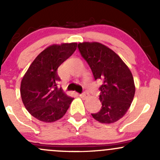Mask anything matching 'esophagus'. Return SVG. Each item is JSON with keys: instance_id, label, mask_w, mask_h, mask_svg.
Listing matches in <instances>:
<instances>
[{"instance_id": "1", "label": "esophagus", "mask_w": 160, "mask_h": 160, "mask_svg": "<svg viewBox=\"0 0 160 160\" xmlns=\"http://www.w3.org/2000/svg\"><path fill=\"white\" fill-rule=\"evenodd\" d=\"M80 97L81 98H83V99H85V98H88V97H89V93H88V92H83V93H80Z\"/></svg>"}]
</instances>
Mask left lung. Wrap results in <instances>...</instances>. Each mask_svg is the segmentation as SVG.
<instances>
[{"instance_id":"left-lung-1","label":"left lung","mask_w":160,"mask_h":160,"mask_svg":"<svg viewBox=\"0 0 160 160\" xmlns=\"http://www.w3.org/2000/svg\"><path fill=\"white\" fill-rule=\"evenodd\" d=\"M78 49L95 80L102 83L99 88L102 106L100 111L91 115L101 123L117 122L128 110L135 96V87L129 68L118 55L101 43L85 42L79 43Z\"/></svg>"}]
</instances>
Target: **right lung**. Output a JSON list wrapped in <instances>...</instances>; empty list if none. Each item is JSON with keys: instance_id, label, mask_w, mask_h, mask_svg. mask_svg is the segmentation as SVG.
Here are the masks:
<instances>
[{"instance_id": "obj_1", "label": "right lung", "mask_w": 160, "mask_h": 160, "mask_svg": "<svg viewBox=\"0 0 160 160\" xmlns=\"http://www.w3.org/2000/svg\"><path fill=\"white\" fill-rule=\"evenodd\" d=\"M77 43L52 45L31 64L21 83V96L27 111L43 122H53L63 117L73 98L62 88L58 67L77 49Z\"/></svg>"}]
</instances>
